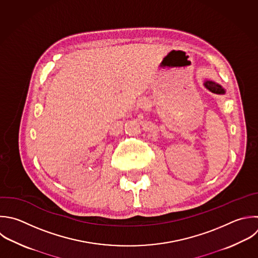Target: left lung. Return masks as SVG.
<instances>
[{
	"instance_id": "obj_1",
	"label": "left lung",
	"mask_w": 258,
	"mask_h": 258,
	"mask_svg": "<svg viewBox=\"0 0 258 258\" xmlns=\"http://www.w3.org/2000/svg\"><path fill=\"white\" fill-rule=\"evenodd\" d=\"M204 85H205V87H206L208 90H210L212 93H215V94H224V93H225L224 89H223L220 85H218V84H216V83H214V82L207 81V82H205Z\"/></svg>"
}]
</instances>
